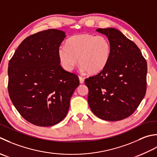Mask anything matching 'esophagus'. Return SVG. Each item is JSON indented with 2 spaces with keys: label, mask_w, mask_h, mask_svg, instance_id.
Wrapping results in <instances>:
<instances>
[{
  "label": "esophagus",
  "mask_w": 157,
  "mask_h": 157,
  "mask_svg": "<svg viewBox=\"0 0 157 157\" xmlns=\"http://www.w3.org/2000/svg\"><path fill=\"white\" fill-rule=\"evenodd\" d=\"M78 78H79V82H80V83H81V84H82V83L84 82V81H85L84 78L81 77V76H79Z\"/></svg>",
  "instance_id": "esophagus-1"
}]
</instances>
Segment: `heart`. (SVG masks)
Returning a JSON list of instances; mask_svg holds the SVG:
<instances>
[{
  "mask_svg": "<svg viewBox=\"0 0 157 157\" xmlns=\"http://www.w3.org/2000/svg\"><path fill=\"white\" fill-rule=\"evenodd\" d=\"M111 44L104 36L82 33L66 40V45L57 49L60 64L66 71H71L77 63L82 71L96 75L104 70L111 55Z\"/></svg>",
  "mask_w": 157,
  "mask_h": 157,
  "instance_id": "b5f03b06",
  "label": "heart"
}]
</instances>
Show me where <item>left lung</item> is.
Instances as JSON below:
<instances>
[{
    "mask_svg": "<svg viewBox=\"0 0 157 157\" xmlns=\"http://www.w3.org/2000/svg\"><path fill=\"white\" fill-rule=\"evenodd\" d=\"M111 44V55L104 70L85 80L88 103L101 119L123 120L132 115L144 98L147 63L133 41L113 28H98Z\"/></svg>",
    "mask_w": 157,
    "mask_h": 157,
    "instance_id": "8db88e82",
    "label": "left lung"
}]
</instances>
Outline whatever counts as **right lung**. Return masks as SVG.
<instances>
[{
	"label": "right lung",
	"mask_w": 157,
	"mask_h": 157,
	"mask_svg": "<svg viewBox=\"0 0 157 157\" xmlns=\"http://www.w3.org/2000/svg\"><path fill=\"white\" fill-rule=\"evenodd\" d=\"M62 30L49 29L25 38L9 62L8 91L21 117L40 127L56 124L66 117L78 77L60 65L57 49Z\"/></svg>",
	"instance_id": "obj_1"
}]
</instances>
